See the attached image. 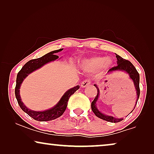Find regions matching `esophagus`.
Returning a JSON list of instances; mask_svg holds the SVG:
<instances>
[{"label":"esophagus","mask_w":154,"mask_h":154,"mask_svg":"<svg viewBox=\"0 0 154 154\" xmlns=\"http://www.w3.org/2000/svg\"><path fill=\"white\" fill-rule=\"evenodd\" d=\"M90 83H91V81H90V79H86L81 83V87L85 88L86 86L90 85Z\"/></svg>","instance_id":"obj_1"}]
</instances>
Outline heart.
Masks as SVG:
<instances>
[{
    "instance_id": "b5f03b06",
    "label": "heart",
    "mask_w": 154,
    "mask_h": 154,
    "mask_svg": "<svg viewBox=\"0 0 154 154\" xmlns=\"http://www.w3.org/2000/svg\"><path fill=\"white\" fill-rule=\"evenodd\" d=\"M112 64V61L110 58H105L104 57H94L90 60L85 61L83 66L86 70L94 71L97 70L102 66L109 67Z\"/></svg>"
}]
</instances>
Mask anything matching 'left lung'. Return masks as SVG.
<instances>
[{
    "instance_id": "left-lung-1",
    "label": "left lung",
    "mask_w": 154,
    "mask_h": 154,
    "mask_svg": "<svg viewBox=\"0 0 154 154\" xmlns=\"http://www.w3.org/2000/svg\"><path fill=\"white\" fill-rule=\"evenodd\" d=\"M116 57L117 59V63L118 65L116 66H113L112 68L109 69L108 71V73L109 72H112L113 71H124L125 72H127L128 74L130 75V79H131L132 81L134 82V86H135V88L137 90V102H136V104L135 106L137 105V102L138 99L140 97V74L137 71V69H135V67L133 66V64H132L130 61L126 60L125 59L122 58L121 56L118 55L117 54H116ZM95 86L97 90V96L95 97V98L94 99V100L92 101V104H91V108H92V111H93L94 114L97 117L100 118V119L104 120V121L111 122V123H119V122H121V121H123V119H115L113 116H106L104 114H103L100 112V111H98V109H97L96 107V102L98 100L99 97V89L97 88V86L96 85H94ZM134 106V108H135ZM133 109V110H134ZM132 110V111H133ZM132 111L131 112H132Z\"/></svg>"
}]
</instances>
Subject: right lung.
Segmentation results:
<instances>
[{"label": "right lung", "instance_id": "add662e5", "mask_svg": "<svg viewBox=\"0 0 154 154\" xmlns=\"http://www.w3.org/2000/svg\"><path fill=\"white\" fill-rule=\"evenodd\" d=\"M63 49H60L54 50L49 52V53L45 54V55L41 57L34 59V60H31L29 61L24 64V66L22 67V69L19 71L17 75V80H16V87H15V97L19 105H20V108L26 113L29 116L33 118L35 121H52V120L56 119L61 116L64 112L66 110L67 104H68V101L70 97L76 91V90L79 88V85H77L76 87H74L71 89L69 90L66 93H65L58 104L54 106L53 108L49 109V110H46L44 111H31L30 109H27L26 106H24L23 102L21 100L20 94V85L22 84V81L28 75L29 73L33 72V71L36 70V69L41 68L43 66L44 64L46 63L51 62V61H54L59 58V56L54 54L57 52L62 51Z\"/></svg>", "mask_w": 154, "mask_h": 154}]
</instances>
